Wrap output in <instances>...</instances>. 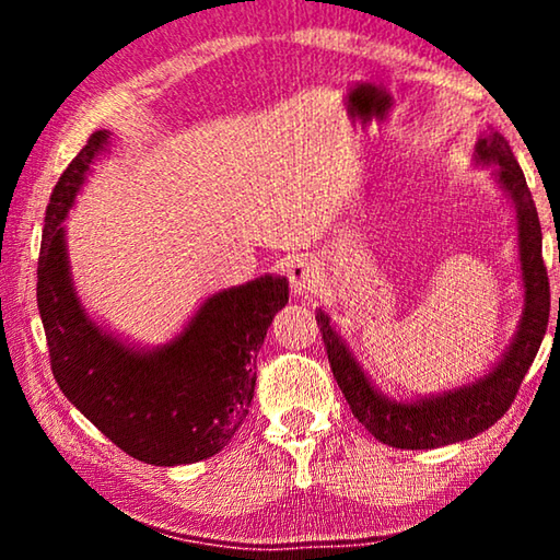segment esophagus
Returning <instances> with one entry per match:
<instances>
[{
	"label": "esophagus",
	"mask_w": 560,
	"mask_h": 560,
	"mask_svg": "<svg viewBox=\"0 0 560 560\" xmlns=\"http://www.w3.org/2000/svg\"><path fill=\"white\" fill-rule=\"evenodd\" d=\"M289 281L291 291L296 299H311L316 296L318 289L324 287V277H320V267L308 257L293 259L289 264Z\"/></svg>",
	"instance_id": "esophagus-1"
}]
</instances>
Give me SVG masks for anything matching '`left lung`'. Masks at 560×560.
Listing matches in <instances>:
<instances>
[{"label":"left lung","instance_id":"left-lung-1","mask_svg":"<svg viewBox=\"0 0 560 560\" xmlns=\"http://www.w3.org/2000/svg\"><path fill=\"white\" fill-rule=\"evenodd\" d=\"M474 165L491 167L497 185L511 202L516 220V249L521 271L518 324L509 346L485 375L471 383L430 395L393 397L383 393L358 363V358L324 308H316V320L324 334L330 371L340 393L358 417V422L387 447L434 450L464 442L489 430L504 415L518 393V385L541 348L551 311V291L541 257V224L526 177L521 173L506 138L489 128L474 145ZM560 311V299H558Z\"/></svg>","mask_w":560,"mask_h":560}]
</instances>
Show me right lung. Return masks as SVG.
Masks as SVG:
<instances>
[{"label": "right lung", "instance_id": "obj_1", "mask_svg": "<svg viewBox=\"0 0 560 560\" xmlns=\"http://www.w3.org/2000/svg\"><path fill=\"white\" fill-rule=\"evenodd\" d=\"M108 150L110 130L93 132L46 207L36 303L51 371L75 410L132 459L192 464L222 452L249 412L254 363L289 303V279L264 273L210 293L160 346H136L98 324L73 283L63 220Z\"/></svg>", "mask_w": 560, "mask_h": 560}]
</instances>
